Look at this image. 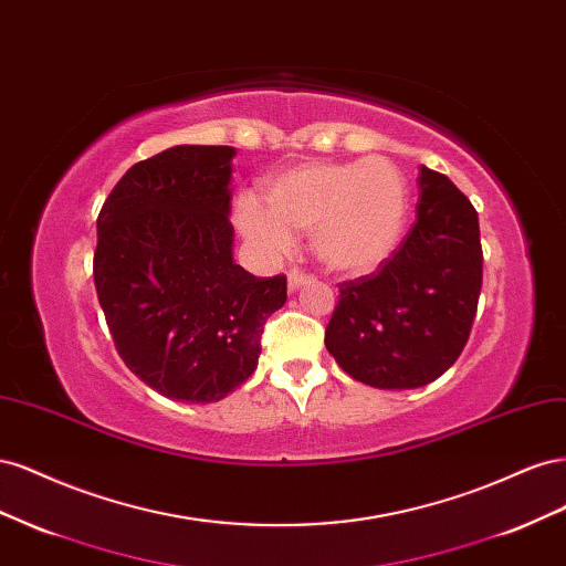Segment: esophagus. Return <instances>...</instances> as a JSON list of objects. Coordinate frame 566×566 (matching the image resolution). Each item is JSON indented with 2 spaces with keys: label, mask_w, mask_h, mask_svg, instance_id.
<instances>
[{
  "label": "esophagus",
  "mask_w": 566,
  "mask_h": 566,
  "mask_svg": "<svg viewBox=\"0 0 566 566\" xmlns=\"http://www.w3.org/2000/svg\"><path fill=\"white\" fill-rule=\"evenodd\" d=\"M312 281H314V279H312V276H306V273L290 271V276H287V290H290V293H297V290H300L302 285L312 283Z\"/></svg>",
  "instance_id": "1"
}]
</instances>
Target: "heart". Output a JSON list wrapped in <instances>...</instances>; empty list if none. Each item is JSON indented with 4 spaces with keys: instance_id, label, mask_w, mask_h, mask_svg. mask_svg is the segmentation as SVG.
<instances>
[{
    "instance_id": "b5f03b06",
    "label": "heart",
    "mask_w": 566,
    "mask_h": 566,
    "mask_svg": "<svg viewBox=\"0 0 566 566\" xmlns=\"http://www.w3.org/2000/svg\"><path fill=\"white\" fill-rule=\"evenodd\" d=\"M233 208L235 229L262 260L295 248L293 231H312L318 260L337 273H368L399 248L408 217V184L399 167L370 156L349 163H302Z\"/></svg>"
}]
</instances>
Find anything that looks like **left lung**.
Returning <instances> with one entry per match:
<instances>
[{
	"instance_id": "left-lung-1",
	"label": "left lung",
	"mask_w": 566,
	"mask_h": 566,
	"mask_svg": "<svg viewBox=\"0 0 566 566\" xmlns=\"http://www.w3.org/2000/svg\"><path fill=\"white\" fill-rule=\"evenodd\" d=\"M418 221L399 250L339 285L325 347L354 380L416 389L447 373L470 337L482 290V241L472 202L420 167Z\"/></svg>"
}]
</instances>
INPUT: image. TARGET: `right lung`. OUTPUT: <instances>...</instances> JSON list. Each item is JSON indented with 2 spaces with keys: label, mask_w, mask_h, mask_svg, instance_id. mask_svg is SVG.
<instances>
[{
  "label": "right lung",
  "mask_w": 566,
  "mask_h": 566,
  "mask_svg": "<svg viewBox=\"0 0 566 566\" xmlns=\"http://www.w3.org/2000/svg\"><path fill=\"white\" fill-rule=\"evenodd\" d=\"M233 146H172L136 163L96 219L94 283L127 368L175 401L212 403L262 354L285 279L233 260Z\"/></svg>",
  "instance_id": "1"
}]
</instances>
